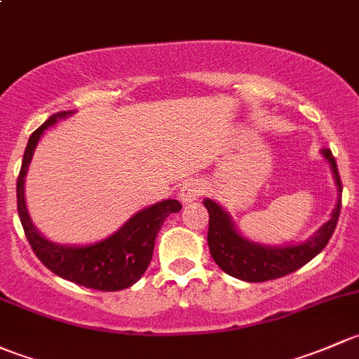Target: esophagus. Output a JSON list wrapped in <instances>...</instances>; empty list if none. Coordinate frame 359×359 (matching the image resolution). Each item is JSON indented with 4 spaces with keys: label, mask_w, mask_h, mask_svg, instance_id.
Here are the masks:
<instances>
[{
    "label": "esophagus",
    "mask_w": 359,
    "mask_h": 359,
    "mask_svg": "<svg viewBox=\"0 0 359 359\" xmlns=\"http://www.w3.org/2000/svg\"><path fill=\"white\" fill-rule=\"evenodd\" d=\"M198 195H202V183H198L197 180L184 181L183 187L180 188V201L183 202L184 205L197 201Z\"/></svg>",
    "instance_id": "obj_1"
}]
</instances>
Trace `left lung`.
I'll return each mask as SVG.
<instances>
[{
  "label": "left lung",
  "instance_id": "1",
  "mask_svg": "<svg viewBox=\"0 0 359 359\" xmlns=\"http://www.w3.org/2000/svg\"><path fill=\"white\" fill-rule=\"evenodd\" d=\"M321 154L330 164L332 175H334L335 184H337V205L332 210L330 219L311 238L302 243L271 247L250 242L236 231L230 214L223 207L210 198H205L204 205L209 210L207 243H209L210 256L224 273L243 280V282H268V280H275L297 271L299 268H302L306 262L311 261L325 249L330 236L334 235L339 214H341L342 183L334 155L328 149L321 150Z\"/></svg>",
  "mask_w": 359,
  "mask_h": 359
}]
</instances>
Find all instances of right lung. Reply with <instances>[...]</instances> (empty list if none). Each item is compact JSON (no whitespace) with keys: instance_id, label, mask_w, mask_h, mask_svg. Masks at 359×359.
Instances as JSON below:
<instances>
[{"instance_id":"obj_1","label":"right lung","mask_w":359,"mask_h":359,"mask_svg":"<svg viewBox=\"0 0 359 359\" xmlns=\"http://www.w3.org/2000/svg\"><path fill=\"white\" fill-rule=\"evenodd\" d=\"M74 112H58L39 126L29 138L22 158L20 175L17 180V209L25 236L38 259L50 271L77 285L103 292H116L138 282L152 261L155 238L164 224L165 217L178 212L181 204L175 198L161 201L142 209L116 231L114 235L90 245H60L53 243L36 230L27 212L24 195L25 175L34 155L36 145L43 133L58 119L72 116Z\"/></svg>"}]
</instances>
